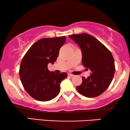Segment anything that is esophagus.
<instances>
[{
	"instance_id": "1",
	"label": "esophagus",
	"mask_w": 130,
	"mask_h": 130,
	"mask_svg": "<svg viewBox=\"0 0 130 130\" xmlns=\"http://www.w3.org/2000/svg\"><path fill=\"white\" fill-rule=\"evenodd\" d=\"M68 76H70V77H73V76H74L73 74H70V73H68Z\"/></svg>"
}]
</instances>
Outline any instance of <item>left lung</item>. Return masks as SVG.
I'll return each instance as SVG.
<instances>
[{
    "label": "left lung",
    "mask_w": 130,
    "mask_h": 130,
    "mask_svg": "<svg viewBox=\"0 0 130 130\" xmlns=\"http://www.w3.org/2000/svg\"><path fill=\"white\" fill-rule=\"evenodd\" d=\"M69 37L80 48L83 65L91 71L88 78L82 77V84L76 87L77 91L88 98L100 95L109 87L114 75L112 55L104 44L88 34Z\"/></svg>",
    "instance_id": "8db88e82"
}]
</instances>
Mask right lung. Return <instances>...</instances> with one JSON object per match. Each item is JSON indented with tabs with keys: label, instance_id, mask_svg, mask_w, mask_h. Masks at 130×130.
I'll return each mask as SVG.
<instances>
[{
	"label": "right lung",
	"instance_id": "add662e5",
	"mask_svg": "<svg viewBox=\"0 0 130 130\" xmlns=\"http://www.w3.org/2000/svg\"><path fill=\"white\" fill-rule=\"evenodd\" d=\"M65 41V37L41 39L30 47L23 57L19 76L24 89L33 98L48 101L59 93L60 83L67 74H55L48 70L47 66L56 61Z\"/></svg>",
	"mask_w": 130,
	"mask_h": 130
}]
</instances>
